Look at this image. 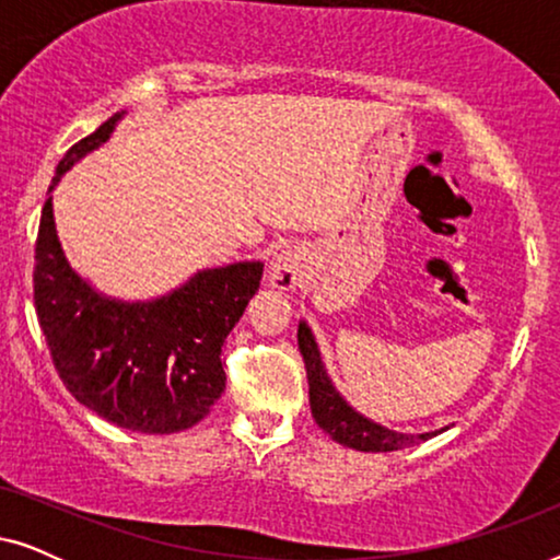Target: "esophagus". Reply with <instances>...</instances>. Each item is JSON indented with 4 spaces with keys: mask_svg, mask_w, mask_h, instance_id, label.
Masks as SVG:
<instances>
[{
    "mask_svg": "<svg viewBox=\"0 0 560 560\" xmlns=\"http://www.w3.org/2000/svg\"><path fill=\"white\" fill-rule=\"evenodd\" d=\"M301 275H303L301 255L293 249L280 252V255H275V259L270 262V282L272 288L278 290H293L298 282H301Z\"/></svg>",
    "mask_w": 560,
    "mask_h": 560,
    "instance_id": "esophagus-1",
    "label": "esophagus"
}]
</instances>
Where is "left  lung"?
Listing matches in <instances>:
<instances>
[{"mask_svg": "<svg viewBox=\"0 0 560 560\" xmlns=\"http://www.w3.org/2000/svg\"><path fill=\"white\" fill-rule=\"evenodd\" d=\"M298 347H301L305 372H308V395H311V412L316 423L331 435L341 446L366 451V454H380V451H397L405 446H418L420 441H428L435 433H397L385 425L372 423L364 416L351 408L343 397L336 393V387L328 380L326 366L320 362L318 343L313 339L311 328L298 326Z\"/></svg>", "mask_w": 560, "mask_h": 560, "instance_id": "8db88e82", "label": "left lung"}]
</instances>
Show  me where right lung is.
<instances>
[{"label": "right lung", "instance_id": "obj_1", "mask_svg": "<svg viewBox=\"0 0 560 560\" xmlns=\"http://www.w3.org/2000/svg\"><path fill=\"white\" fill-rule=\"evenodd\" d=\"M121 114L66 152L52 186L75 160L109 140ZM259 280L262 262H234L201 270L158 301H112L71 270L52 198L43 206L33 298L52 364L75 400L127 431L178 433L209 416L226 387L221 347Z\"/></svg>", "mask_w": 560, "mask_h": 560}]
</instances>
